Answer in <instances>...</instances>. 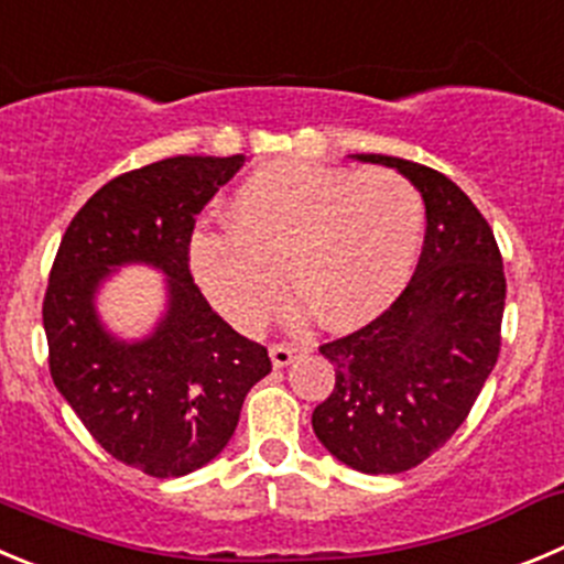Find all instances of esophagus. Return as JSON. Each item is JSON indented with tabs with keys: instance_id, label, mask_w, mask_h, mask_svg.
<instances>
[{
	"instance_id": "1",
	"label": "esophagus",
	"mask_w": 564,
	"mask_h": 564,
	"mask_svg": "<svg viewBox=\"0 0 564 564\" xmlns=\"http://www.w3.org/2000/svg\"><path fill=\"white\" fill-rule=\"evenodd\" d=\"M294 356H297V347L294 345H272L270 347V359H272V365L278 367V370H281V367H289L294 361Z\"/></svg>"
}]
</instances>
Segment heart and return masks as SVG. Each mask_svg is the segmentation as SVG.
<instances>
[{"label": "heart", "instance_id": "obj_1", "mask_svg": "<svg viewBox=\"0 0 564 564\" xmlns=\"http://www.w3.org/2000/svg\"><path fill=\"white\" fill-rule=\"evenodd\" d=\"M230 225L194 230L188 261L217 312L245 334L270 319L283 270L289 323L314 314L354 330L401 297L423 247L420 192L392 170L267 163L236 186Z\"/></svg>", "mask_w": 564, "mask_h": 564}]
</instances>
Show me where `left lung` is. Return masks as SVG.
<instances>
[{
	"instance_id": "1",
	"label": "left lung",
	"mask_w": 564,
	"mask_h": 564,
	"mask_svg": "<svg viewBox=\"0 0 564 564\" xmlns=\"http://www.w3.org/2000/svg\"><path fill=\"white\" fill-rule=\"evenodd\" d=\"M401 172L423 194L417 270L370 325L319 347L334 392L312 425L330 456L381 476L417 467L470 414L501 350V250L465 192L442 172L392 155H354Z\"/></svg>"
}]
</instances>
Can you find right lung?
Listing matches in <instances>:
<instances>
[{
	"instance_id": "right-lung-1",
	"label": "right lung",
	"mask_w": 564,
	"mask_h": 564,
	"mask_svg": "<svg viewBox=\"0 0 564 564\" xmlns=\"http://www.w3.org/2000/svg\"><path fill=\"white\" fill-rule=\"evenodd\" d=\"M245 155H177L105 183L72 219L44 297L50 372L88 434L122 465L177 478L208 465L239 425L267 347L236 334L188 270L194 217ZM128 263L167 275V312L144 340H119L96 312L98 286Z\"/></svg>"
}]
</instances>
